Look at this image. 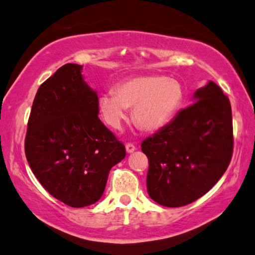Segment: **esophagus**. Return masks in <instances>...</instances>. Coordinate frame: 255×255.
Wrapping results in <instances>:
<instances>
[{
  "label": "esophagus",
  "instance_id": "1",
  "mask_svg": "<svg viewBox=\"0 0 255 255\" xmlns=\"http://www.w3.org/2000/svg\"><path fill=\"white\" fill-rule=\"evenodd\" d=\"M135 149H136V146L133 145V144H131V143H127V144H126V150H127V153H132Z\"/></svg>",
  "mask_w": 255,
  "mask_h": 255
}]
</instances>
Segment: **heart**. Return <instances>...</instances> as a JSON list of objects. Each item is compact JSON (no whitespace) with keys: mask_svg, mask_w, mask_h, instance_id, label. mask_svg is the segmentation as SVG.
I'll use <instances>...</instances> for the list:
<instances>
[{"mask_svg":"<svg viewBox=\"0 0 255 255\" xmlns=\"http://www.w3.org/2000/svg\"><path fill=\"white\" fill-rule=\"evenodd\" d=\"M184 101L179 81L163 75L128 77L116 85L115 92L102 93L98 106L105 123L114 130L122 128L132 108V120L141 130L155 132L169 125Z\"/></svg>","mask_w":255,"mask_h":255,"instance_id":"b5f03b06","label":"heart"}]
</instances>
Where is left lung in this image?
<instances>
[{"label": "left lung", "mask_w": 255, "mask_h": 255, "mask_svg": "<svg viewBox=\"0 0 255 255\" xmlns=\"http://www.w3.org/2000/svg\"><path fill=\"white\" fill-rule=\"evenodd\" d=\"M195 99L140 145L148 158L147 192L158 205L191 204L217 183L231 163L234 137L227 96L210 81Z\"/></svg>", "instance_id": "obj_1"}]
</instances>
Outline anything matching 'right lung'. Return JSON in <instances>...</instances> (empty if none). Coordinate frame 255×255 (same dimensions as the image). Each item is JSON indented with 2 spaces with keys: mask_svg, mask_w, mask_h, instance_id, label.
Here are the masks:
<instances>
[{
  "mask_svg": "<svg viewBox=\"0 0 255 255\" xmlns=\"http://www.w3.org/2000/svg\"><path fill=\"white\" fill-rule=\"evenodd\" d=\"M81 70L65 64L40 85L24 139L25 157L38 181L73 208L100 199L111 167L126 156L125 145L99 119L97 92Z\"/></svg>",
  "mask_w": 255,
  "mask_h": 255,
  "instance_id": "obj_1",
  "label": "right lung"
}]
</instances>
